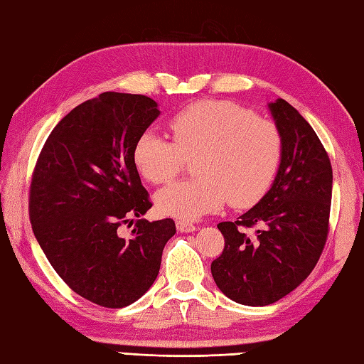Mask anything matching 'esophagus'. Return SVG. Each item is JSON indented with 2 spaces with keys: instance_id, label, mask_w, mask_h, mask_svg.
<instances>
[{
  "instance_id": "esophagus-1",
  "label": "esophagus",
  "mask_w": 364,
  "mask_h": 364,
  "mask_svg": "<svg viewBox=\"0 0 364 364\" xmlns=\"http://www.w3.org/2000/svg\"><path fill=\"white\" fill-rule=\"evenodd\" d=\"M177 230H179L181 232H193L196 230V226L193 223H188V222H183V220H179L176 223Z\"/></svg>"
}]
</instances>
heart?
<instances>
[{"mask_svg":"<svg viewBox=\"0 0 364 364\" xmlns=\"http://www.w3.org/2000/svg\"><path fill=\"white\" fill-rule=\"evenodd\" d=\"M173 142L142 133L133 161L150 183L163 185L181 173L183 159L193 161L196 179L176 182L156 195L160 212L198 220L230 201L245 208L262 198L276 176L282 138L272 122L230 101H200L169 120Z\"/></svg>","mask_w":364,"mask_h":364,"instance_id":"obj_1","label":"heart"}]
</instances>
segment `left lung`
Listing matches in <instances>:
<instances>
[{
    "mask_svg": "<svg viewBox=\"0 0 364 364\" xmlns=\"http://www.w3.org/2000/svg\"><path fill=\"white\" fill-rule=\"evenodd\" d=\"M267 107L282 138L276 179L236 222L217 225L225 249L210 264L220 291L244 306L276 303L307 279L323 252L331 209L333 169L318 136L285 100Z\"/></svg>",
    "mask_w": 364,
    "mask_h": 364,
    "instance_id": "obj_1",
    "label": "left lung"
}]
</instances>
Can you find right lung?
I'll return each mask as SVG.
<instances>
[{
    "mask_svg": "<svg viewBox=\"0 0 364 364\" xmlns=\"http://www.w3.org/2000/svg\"><path fill=\"white\" fill-rule=\"evenodd\" d=\"M160 115L144 95L105 92L65 115L47 138L30 187V220L41 249L73 291L119 309L159 276L171 218H141L152 208L133 149ZM139 216L129 240L117 231Z\"/></svg>",
    "mask_w": 364,
    "mask_h": 364,
    "instance_id": "1",
    "label": "right lung"
}]
</instances>
